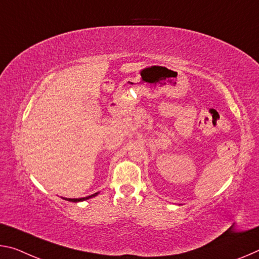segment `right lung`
I'll return each instance as SVG.
<instances>
[{"instance_id":"obj_1","label":"right lung","mask_w":259,"mask_h":259,"mask_svg":"<svg viewBox=\"0 0 259 259\" xmlns=\"http://www.w3.org/2000/svg\"><path fill=\"white\" fill-rule=\"evenodd\" d=\"M99 192H96V194H93L91 196H88V197H83V198H63L65 200H69V202H73V203H77V202H83V200H86V199H90L92 198V197H96Z\"/></svg>"}]
</instances>
